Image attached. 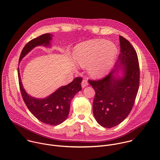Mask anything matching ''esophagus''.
Wrapping results in <instances>:
<instances>
[{"instance_id":"obj_1","label":"esophagus","mask_w":160,"mask_h":160,"mask_svg":"<svg viewBox=\"0 0 160 160\" xmlns=\"http://www.w3.org/2000/svg\"><path fill=\"white\" fill-rule=\"evenodd\" d=\"M88 85V83L87 80H83V81L82 82V87L83 88L86 87Z\"/></svg>"}]
</instances>
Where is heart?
<instances>
[{"instance_id":"heart-1","label":"heart","mask_w":160,"mask_h":160,"mask_svg":"<svg viewBox=\"0 0 160 160\" xmlns=\"http://www.w3.org/2000/svg\"><path fill=\"white\" fill-rule=\"evenodd\" d=\"M118 48L111 41L96 39L78 44L74 51L76 62L82 67H88L94 78L107 75L112 68L118 55Z\"/></svg>"}]
</instances>
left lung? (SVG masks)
Here are the masks:
<instances>
[{"label": "left lung", "instance_id": "8db88e82", "mask_svg": "<svg viewBox=\"0 0 160 160\" xmlns=\"http://www.w3.org/2000/svg\"><path fill=\"white\" fill-rule=\"evenodd\" d=\"M121 53L115 68L103 79L89 80L95 91L93 113L102 127L111 128L121 123L134 105L139 85L138 55L131 44L119 36Z\"/></svg>", "mask_w": 160, "mask_h": 160}]
</instances>
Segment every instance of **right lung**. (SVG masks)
<instances>
[{"instance_id":"obj_1","label":"right lung","mask_w":160,"mask_h":160,"mask_svg":"<svg viewBox=\"0 0 160 160\" xmlns=\"http://www.w3.org/2000/svg\"><path fill=\"white\" fill-rule=\"evenodd\" d=\"M52 36V34L47 33L28 42L22 50L19 63L36 46L51 47ZM18 77L21 95L29 111L41 122L52 126L59 125L67 119L71 101L74 96L82 90V78L77 77L71 83L58 88L49 96L38 98L32 97L26 92L21 82L19 68Z\"/></svg>"}]
</instances>
